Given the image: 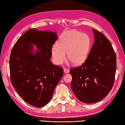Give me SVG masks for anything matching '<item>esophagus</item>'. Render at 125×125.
<instances>
[{
    "instance_id": "obj_1",
    "label": "esophagus",
    "mask_w": 125,
    "mask_h": 125,
    "mask_svg": "<svg viewBox=\"0 0 125 125\" xmlns=\"http://www.w3.org/2000/svg\"><path fill=\"white\" fill-rule=\"evenodd\" d=\"M63 71H64V72L65 73H68L69 72V71L68 70V69L67 68H65L63 69Z\"/></svg>"
}]
</instances>
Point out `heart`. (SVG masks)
Here are the masks:
<instances>
[{"mask_svg": "<svg viewBox=\"0 0 125 125\" xmlns=\"http://www.w3.org/2000/svg\"><path fill=\"white\" fill-rule=\"evenodd\" d=\"M91 40L87 34L75 30L63 33L57 42L51 49L53 62L61 64L66 59L74 65H80L85 62L90 49Z\"/></svg>", "mask_w": 125, "mask_h": 125, "instance_id": "obj_1", "label": "heart"}]
</instances>
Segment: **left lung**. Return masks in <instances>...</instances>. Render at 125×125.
<instances>
[{
    "instance_id": "left-lung-1",
    "label": "left lung",
    "mask_w": 125,
    "mask_h": 125,
    "mask_svg": "<svg viewBox=\"0 0 125 125\" xmlns=\"http://www.w3.org/2000/svg\"><path fill=\"white\" fill-rule=\"evenodd\" d=\"M94 42L83 64L72 68L71 88L78 100L92 104L100 101L113 88L116 70V56L109 40L92 29Z\"/></svg>"
}]
</instances>
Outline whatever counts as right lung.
<instances>
[{"mask_svg":"<svg viewBox=\"0 0 125 125\" xmlns=\"http://www.w3.org/2000/svg\"><path fill=\"white\" fill-rule=\"evenodd\" d=\"M57 39L56 32L30 29L12 47L9 60L12 86L25 102L37 107L52 98L63 69L51 62V49ZM37 50L34 51V45Z\"/></svg>","mask_w":125,"mask_h":125,"instance_id":"obj_1","label":"right lung"}]
</instances>
